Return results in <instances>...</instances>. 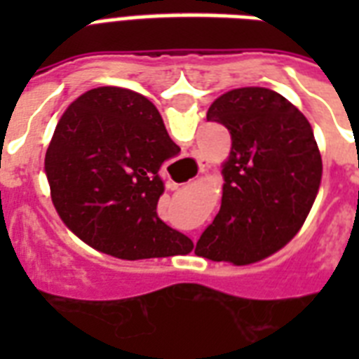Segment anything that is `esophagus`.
Masks as SVG:
<instances>
[{
    "instance_id": "obj_1",
    "label": "esophagus",
    "mask_w": 359,
    "mask_h": 359,
    "mask_svg": "<svg viewBox=\"0 0 359 359\" xmlns=\"http://www.w3.org/2000/svg\"><path fill=\"white\" fill-rule=\"evenodd\" d=\"M208 160L207 158H203L201 160V169H207L208 168ZM168 188H171V190H175V188H177V184H173V182H168Z\"/></svg>"
}]
</instances>
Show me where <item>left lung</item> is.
I'll return each mask as SVG.
<instances>
[{
    "label": "left lung",
    "mask_w": 359,
    "mask_h": 359,
    "mask_svg": "<svg viewBox=\"0 0 359 359\" xmlns=\"http://www.w3.org/2000/svg\"><path fill=\"white\" fill-rule=\"evenodd\" d=\"M207 121L229 130L231 152L222 163V207L196 253L253 264L285 248L306 222L323 180L317 140L306 115L266 87L224 93Z\"/></svg>",
    "instance_id": "1"
}]
</instances>
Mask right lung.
I'll return each mask as SVG.
<instances>
[{
  "label": "right lung",
  "mask_w": 359,
  "mask_h": 359,
  "mask_svg": "<svg viewBox=\"0 0 359 359\" xmlns=\"http://www.w3.org/2000/svg\"><path fill=\"white\" fill-rule=\"evenodd\" d=\"M143 95L97 87L65 109L44 158L59 218L106 255L137 261L186 255L194 242L158 218L162 163L179 154Z\"/></svg>",
  "instance_id": "obj_1"
}]
</instances>
